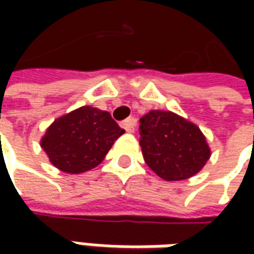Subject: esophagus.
I'll use <instances>...</instances> for the list:
<instances>
[{"mask_svg": "<svg viewBox=\"0 0 254 254\" xmlns=\"http://www.w3.org/2000/svg\"><path fill=\"white\" fill-rule=\"evenodd\" d=\"M135 124H137V119L130 117V119H127L122 123V127L127 132H134L135 131Z\"/></svg>", "mask_w": 254, "mask_h": 254, "instance_id": "obj_1", "label": "esophagus"}]
</instances>
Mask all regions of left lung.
I'll return each mask as SVG.
<instances>
[{"label":"left lung","mask_w":254,"mask_h":254,"mask_svg":"<svg viewBox=\"0 0 254 254\" xmlns=\"http://www.w3.org/2000/svg\"><path fill=\"white\" fill-rule=\"evenodd\" d=\"M145 164L164 181L196 175L210 158L206 137L195 123L170 110H151L140 120Z\"/></svg>","instance_id":"1"}]
</instances>
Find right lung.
<instances>
[{
	"label": "right lung",
	"mask_w": 254,
	"mask_h": 254,
	"mask_svg": "<svg viewBox=\"0 0 254 254\" xmlns=\"http://www.w3.org/2000/svg\"><path fill=\"white\" fill-rule=\"evenodd\" d=\"M122 134L110 113L82 106L55 119L41 147L55 168L76 175L96 168Z\"/></svg>",
	"instance_id": "right-lung-1"
}]
</instances>
